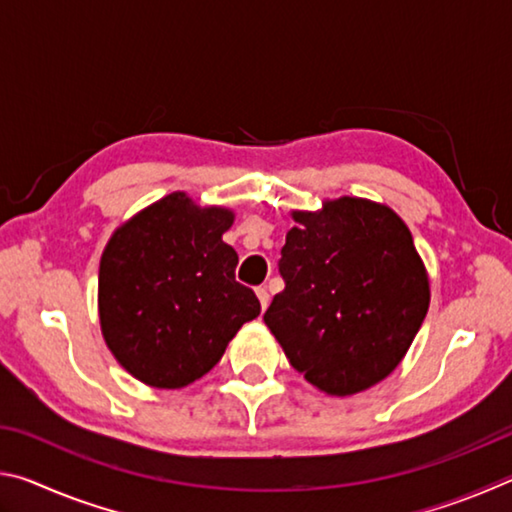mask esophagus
I'll list each match as a JSON object with an SVG mask.
<instances>
[{
    "label": "esophagus",
    "instance_id": "esophagus-1",
    "mask_svg": "<svg viewBox=\"0 0 512 512\" xmlns=\"http://www.w3.org/2000/svg\"><path fill=\"white\" fill-rule=\"evenodd\" d=\"M255 293H257V298H259V305H262V309H266L268 302H271V293H268L266 287H259Z\"/></svg>",
    "mask_w": 512,
    "mask_h": 512
}]
</instances>
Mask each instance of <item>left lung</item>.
I'll list each match as a JSON object with an SVG mask.
<instances>
[{
	"label": "left lung",
	"instance_id": "1",
	"mask_svg": "<svg viewBox=\"0 0 512 512\" xmlns=\"http://www.w3.org/2000/svg\"><path fill=\"white\" fill-rule=\"evenodd\" d=\"M291 216L284 291L264 323L318 391H366L400 366L427 316V268L406 223L381 203L343 196Z\"/></svg>",
	"mask_w": 512,
	"mask_h": 512
}]
</instances>
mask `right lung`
Returning a JSON list of instances; mask_svg holds the SVG:
<instances>
[{
    "instance_id": "right-lung-1",
    "label": "right lung",
    "mask_w": 512,
    "mask_h": 512,
    "mask_svg": "<svg viewBox=\"0 0 512 512\" xmlns=\"http://www.w3.org/2000/svg\"><path fill=\"white\" fill-rule=\"evenodd\" d=\"M232 221L228 207L173 192L110 237L99 266L101 334L142 384L183 388L201 379L259 316L253 289L235 280V248L223 241Z\"/></svg>"
}]
</instances>
